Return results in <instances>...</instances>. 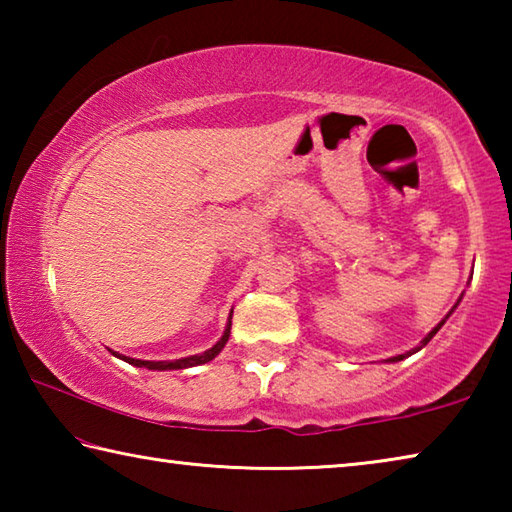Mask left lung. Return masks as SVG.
Masks as SVG:
<instances>
[{"label":"left lung","mask_w":512,"mask_h":512,"mask_svg":"<svg viewBox=\"0 0 512 512\" xmlns=\"http://www.w3.org/2000/svg\"><path fill=\"white\" fill-rule=\"evenodd\" d=\"M458 302H461V298H458ZM458 302H456V305H458ZM456 305H454V309H456ZM454 309H452V311H454ZM452 311H449V314H447V316H445L443 320H440V323H438L436 327H433V329H431V332H429L427 336H424V339H422V343L418 345V348H415V350H411V352H406V354H397V357H393V359H388V361H393V363H395V361H402V359H406V357H409V354H413V352H418V350H422V348H424V345H427V343H429V341L433 339V336H436V334H438V329L445 325V320H447L449 316H452Z\"/></svg>","instance_id":"left-lung-1"}]
</instances>
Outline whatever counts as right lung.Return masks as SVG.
<instances>
[{
	"label": "right lung",
	"mask_w": 512,
	"mask_h": 512,
	"mask_svg": "<svg viewBox=\"0 0 512 512\" xmlns=\"http://www.w3.org/2000/svg\"><path fill=\"white\" fill-rule=\"evenodd\" d=\"M230 327H232V314L228 318V325H225V332L219 341H216V345H212L210 350H205L203 354H194V357H185V359H176V361H142V359H131V357H124V354H117L112 352L115 357L124 359L126 363H131V366H137V368H149V370H183V368H192V366H201V363H207L212 361L216 354H219L223 350V345L228 343L230 339Z\"/></svg>",
	"instance_id": "1"
}]
</instances>
